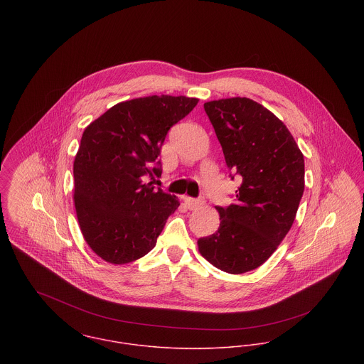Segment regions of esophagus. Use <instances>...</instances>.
I'll return each instance as SVG.
<instances>
[{
	"label": "esophagus",
	"mask_w": 364,
	"mask_h": 364,
	"mask_svg": "<svg viewBox=\"0 0 364 364\" xmlns=\"http://www.w3.org/2000/svg\"><path fill=\"white\" fill-rule=\"evenodd\" d=\"M183 200H185L188 208H191V210H196L203 205L202 199H195V198H189V196H185Z\"/></svg>",
	"instance_id": "34e87169"
}]
</instances>
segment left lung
Instances as JSON below:
<instances>
[{"instance_id":"1","label":"left lung","mask_w":364,"mask_h":364,"mask_svg":"<svg viewBox=\"0 0 364 364\" xmlns=\"http://www.w3.org/2000/svg\"><path fill=\"white\" fill-rule=\"evenodd\" d=\"M205 110L231 179L238 175L242 183L234 203L217 206L218 230L198 245L220 270L245 273L269 259L291 228L304 192V156L283 122L250 98L211 101Z\"/></svg>"}]
</instances>
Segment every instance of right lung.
<instances>
[{
	"label": "right lung",
	"instance_id": "1",
	"mask_svg": "<svg viewBox=\"0 0 364 364\" xmlns=\"http://www.w3.org/2000/svg\"><path fill=\"white\" fill-rule=\"evenodd\" d=\"M199 100L146 97L112 106L82 134L74 161V202L81 232L102 259L123 264L156 247L176 196L156 189L169 129Z\"/></svg>",
	"mask_w": 364,
	"mask_h": 364
}]
</instances>
